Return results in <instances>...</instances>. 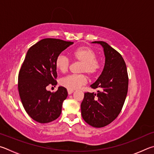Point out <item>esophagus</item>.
Instances as JSON below:
<instances>
[{
    "mask_svg": "<svg viewBox=\"0 0 154 154\" xmlns=\"http://www.w3.org/2000/svg\"><path fill=\"white\" fill-rule=\"evenodd\" d=\"M73 93H74V91L73 90H67V93H68V95H71Z\"/></svg>",
    "mask_w": 154,
    "mask_h": 154,
    "instance_id": "34e87169",
    "label": "esophagus"
}]
</instances>
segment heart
<instances>
[{
	"mask_svg": "<svg viewBox=\"0 0 154 154\" xmlns=\"http://www.w3.org/2000/svg\"><path fill=\"white\" fill-rule=\"evenodd\" d=\"M75 61L80 62V72H85L91 77H95L101 69V61L96 58L95 51L88 46H81L72 52ZM55 67L59 72H66L69 68L70 61L64 55H59L55 59ZM87 76L84 74H71L62 78L60 85L67 90H75L87 82Z\"/></svg>",
	"mask_w": 154,
	"mask_h": 154,
	"instance_id": "obj_1",
	"label": "heart"
}]
</instances>
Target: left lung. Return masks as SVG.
Wrapping results in <instances>:
<instances>
[{"label": "left lung", "mask_w": 154, "mask_h": 154, "mask_svg": "<svg viewBox=\"0 0 154 154\" xmlns=\"http://www.w3.org/2000/svg\"><path fill=\"white\" fill-rule=\"evenodd\" d=\"M106 61L103 72L91 85L97 93L87 92L81 103L82 118L88 125L101 128L112 122L122 109L128 92V76L125 61L116 50L103 41Z\"/></svg>", "instance_id": "obj_1"}]
</instances>
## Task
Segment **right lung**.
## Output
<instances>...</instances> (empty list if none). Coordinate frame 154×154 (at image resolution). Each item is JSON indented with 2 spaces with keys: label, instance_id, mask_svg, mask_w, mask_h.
<instances>
[{
  "label": "right lung",
  "instance_id": "obj_1",
  "mask_svg": "<svg viewBox=\"0 0 154 154\" xmlns=\"http://www.w3.org/2000/svg\"><path fill=\"white\" fill-rule=\"evenodd\" d=\"M73 43L45 38L32 45L27 52L19 72L18 90L26 112L38 122H51L61 114L67 89L59 87L51 93L46 87L57 85L55 59Z\"/></svg>",
  "mask_w": 154,
  "mask_h": 154
}]
</instances>
